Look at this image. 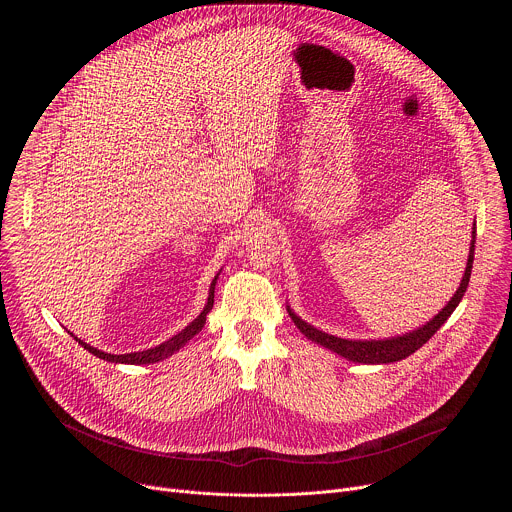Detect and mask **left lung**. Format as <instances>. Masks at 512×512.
Masks as SVG:
<instances>
[{"label":"left lung","mask_w":512,"mask_h":512,"mask_svg":"<svg viewBox=\"0 0 512 512\" xmlns=\"http://www.w3.org/2000/svg\"><path fill=\"white\" fill-rule=\"evenodd\" d=\"M474 241H476V227L472 231V245H470V255H468V265L462 277V283L458 287V291L454 294V298L448 302V306L437 314L433 320H429L423 328L413 330L405 336H397V338H389V340H344L338 336H330L322 330H316L314 326H310L308 322H304L302 318H298L294 312L289 310L291 320L294 324L314 342L338 352L340 356L354 360V362H364V364H381V362H395L401 360L409 354H413L417 348H421L437 330L442 328V324L450 318V314L456 310V306L460 304L462 296L466 294V287L470 281V273H472V261H474Z\"/></svg>","instance_id":"obj_1"}]
</instances>
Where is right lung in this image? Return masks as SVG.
<instances>
[{
    "label": "right lung",
    "instance_id": "add662e5",
    "mask_svg": "<svg viewBox=\"0 0 512 512\" xmlns=\"http://www.w3.org/2000/svg\"><path fill=\"white\" fill-rule=\"evenodd\" d=\"M214 283H216V277L212 279V283H210V296H208V304L204 306V310H202V314L190 324V326H186L180 334H176V336H172L170 340H166V342H162L160 346H156V348H150V350H141V352H131V354H107V352H101V350H97V348H93V346H89V344H85L83 340H79V344L81 346H85L91 354H95V356H99V358H103V360H109V362H123V364H148V362H158V360H162V358H166V356H170V354H174L180 346H184L190 338H194L200 330H202V326H204V322H206V314L212 310V304H214Z\"/></svg>",
    "mask_w": 512,
    "mask_h": 512
}]
</instances>
